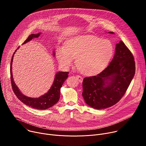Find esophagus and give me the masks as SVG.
Here are the masks:
<instances>
[{
  "instance_id": "esophagus-1",
  "label": "esophagus",
  "mask_w": 146,
  "mask_h": 146,
  "mask_svg": "<svg viewBox=\"0 0 146 146\" xmlns=\"http://www.w3.org/2000/svg\"><path fill=\"white\" fill-rule=\"evenodd\" d=\"M76 78H77V79L78 80V81L79 82H82L83 78H82V77L81 76H79V75H77V76H76Z\"/></svg>"
}]
</instances>
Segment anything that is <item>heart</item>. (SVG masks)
Returning a JSON list of instances; mask_svg holds the SVG:
<instances>
[{"label":"heart","instance_id":"obj_1","mask_svg":"<svg viewBox=\"0 0 146 146\" xmlns=\"http://www.w3.org/2000/svg\"><path fill=\"white\" fill-rule=\"evenodd\" d=\"M113 53L110 41L88 35L71 38L65 47L58 48L56 55L59 63L65 67H69L73 58H76V65L82 73L94 75L105 68Z\"/></svg>","mask_w":146,"mask_h":146}]
</instances>
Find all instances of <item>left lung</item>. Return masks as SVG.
Segmentation results:
<instances>
[{
  "label": "left lung",
  "mask_w": 146,
  "mask_h": 146,
  "mask_svg": "<svg viewBox=\"0 0 146 146\" xmlns=\"http://www.w3.org/2000/svg\"><path fill=\"white\" fill-rule=\"evenodd\" d=\"M135 73L133 55L120 41L116 44L114 58L109 66L96 76L83 80L82 95L86 103L96 109L114 105L125 94Z\"/></svg>",
  "instance_id": "obj_1"
}]
</instances>
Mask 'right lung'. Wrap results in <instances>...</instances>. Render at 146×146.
<instances>
[{
	"label": "right lung",
	"mask_w": 146,
	"mask_h": 146,
	"mask_svg": "<svg viewBox=\"0 0 146 146\" xmlns=\"http://www.w3.org/2000/svg\"><path fill=\"white\" fill-rule=\"evenodd\" d=\"M41 33H38L37 34H32L28 36L27 39L23 43V44L27 43L28 41H31L32 38L38 37L40 35ZM19 48V47L17 49ZM14 52L10 63V76H11V86L13 90L17 96V97L23 103H24L25 105L32 108L33 109H38V110H46L47 109L52 106L58 102L59 98H60V90L63 85L65 81L68 77L69 72H58L56 73L55 79L53 82V84L52 85L50 89L44 95L41 96L37 98H32L30 97H28L23 95L21 91H19L18 87L16 86L15 83L14 82L12 74V64H13V57L14 55L15 52ZM54 55H55V53H53Z\"/></svg>",
	"instance_id": "1"
}]
</instances>
